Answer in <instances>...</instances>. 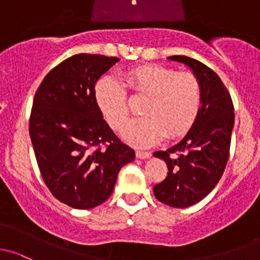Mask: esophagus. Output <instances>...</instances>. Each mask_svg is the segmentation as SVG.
I'll return each mask as SVG.
<instances>
[{"instance_id":"1","label":"esophagus","mask_w":260,"mask_h":260,"mask_svg":"<svg viewBox=\"0 0 260 260\" xmlns=\"http://www.w3.org/2000/svg\"><path fill=\"white\" fill-rule=\"evenodd\" d=\"M151 156V152L150 151H144V150H138L136 151V157L139 159H149Z\"/></svg>"}]
</instances>
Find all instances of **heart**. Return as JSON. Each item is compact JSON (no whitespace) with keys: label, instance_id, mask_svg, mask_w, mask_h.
<instances>
[{"label":"heart","instance_id":"heart-1","mask_svg":"<svg viewBox=\"0 0 260 260\" xmlns=\"http://www.w3.org/2000/svg\"><path fill=\"white\" fill-rule=\"evenodd\" d=\"M124 82L136 95L148 100L141 109L143 117L130 120L122 130L127 143L150 146L167 134L176 138L192 126L202 106V86L191 72L145 65L124 75ZM96 101L109 125L120 130L129 116L124 85L114 77H104L96 84Z\"/></svg>","mask_w":260,"mask_h":260}]
</instances>
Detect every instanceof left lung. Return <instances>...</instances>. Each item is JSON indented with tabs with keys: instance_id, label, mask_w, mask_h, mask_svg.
<instances>
[{
	"instance_id": "1",
	"label": "left lung",
	"mask_w": 260,
	"mask_h": 260,
	"mask_svg": "<svg viewBox=\"0 0 260 260\" xmlns=\"http://www.w3.org/2000/svg\"><path fill=\"white\" fill-rule=\"evenodd\" d=\"M168 58L191 69L202 86V106L191 129L178 144L154 152V156L167 162L168 175L152 190L159 202L173 208H188L204 199L225 170L234 106L225 85L210 68L188 56Z\"/></svg>"
}]
</instances>
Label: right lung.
Returning a JSON list of instances; mask_svg holds the SVG:
<instances>
[{
  "label": "right lung",
  "instance_id": "obj_1",
  "mask_svg": "<svg viewBox=\"0 0 260 260\" xmlns=\"http://www.w3.org/2000/svg\"><path fill=\"white\" fill-rule=\"evenodd\" d=\"M117 61L74 55L53 68L35 93L28 130L40 173L51 194L75 209L108 200L120 169L135 157L96 103V81Z\"/></svg>",
  "mask_w": 260,
  "mask_h": 260
}]
</instances>
